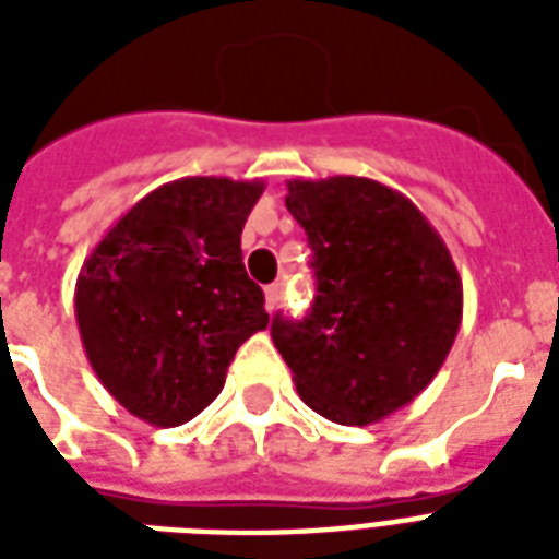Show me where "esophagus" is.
Wrapping results in <instances>:
<instances>
[{"instance_id":"34e87169","label":"esophagus","mask_w":559,"mask_h":559,"mask_svg":"<svg viewBox=\"0 0 559 559\" xmlns=\"http://www.w3.org/2000/svg\"><path fill=\"white\" fill-rule=\"evenodd\" d=\"M281 296H284V289H281V284H270L266 287V293H263V298H266V310H275V307L281 305Z\"/></svg>"}]
</instances>
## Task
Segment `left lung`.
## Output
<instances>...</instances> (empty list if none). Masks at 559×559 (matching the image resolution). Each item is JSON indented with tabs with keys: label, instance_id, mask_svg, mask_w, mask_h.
I'll use <instances>...</instances> for the list:
<instances>
[{
	"label": "left lung",
	"instance_id": "obj_1",
	"mask_svg": "<svg viewBox=\"0 0 559 559\" xmlns=\"http://www.w3.org/2000/svg\"><path fill=\"white\" fill-rule=\"evenodd\" d=\"M287 209L313 249L316 301L275 316L272 342L298 397L333 424L366 426L435 380L459 336L452 254L408 197L366 177L293 179Z\"/></svg>",
	"mask_w": 559,
	"mask_h": 559
}]
</instances>
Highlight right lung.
I'll list each match as a JSON object with an SVG mask.
<instances>
[{"instance_id":"right-lung-1","label":"right lung","mask_w":559,"mask_h":559,"mask_svg":"<svg viewBox=\"0 0 559 559\" xmlns=\"http://www.w3.org/2000/svg\"><path fill=\"white\" fill-rule=\"evenodd\" d=\"M263 182L186 177L109 228L74 284L83 350L104 389L151 426L197 417L237 348L270 324L240 231Z\"/></svg>"}]
</instances>
